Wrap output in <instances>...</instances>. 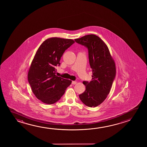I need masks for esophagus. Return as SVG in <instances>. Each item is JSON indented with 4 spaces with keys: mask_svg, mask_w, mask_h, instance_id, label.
<instances>
[{
    "mask_svg": "<svg viewBox=\"0 0 147 147\" xmlns=\"http://www.w3.org/2000/svg\"><path fill=\"white\" fill-rule=\"evenodd\" d=\"M77 82H75V81H72V84H75Z\"/></svg>",
    "mask_w": 147,
    "mask_h": 147,
    "instance_id": "34e87169",
    "label": "esophagus"
}]
</instances>
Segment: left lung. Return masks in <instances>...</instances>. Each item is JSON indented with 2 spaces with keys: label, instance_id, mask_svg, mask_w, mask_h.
I'll return each mask as SVG.
<instances>
[{
  "label": "left lung",
  "instance_id": "obj_1",
  "mask_svg": "<svg viewBox=\"0 0 147 147\" xmlns=\"http://www.w3.org/2000/svg\"><path fill=\"white\" fill-rule=\"evenodd\" d=\"M75 41L88 50L90 65L93 72L92 80L84 81L85 91L79 95L81 101L89 107H95L107 98L116 75L115 63L108 48L99 37L87 35Z\"/></svg>",
  "mask_w": 147,
  "mask_h": 147
}]
</instances>
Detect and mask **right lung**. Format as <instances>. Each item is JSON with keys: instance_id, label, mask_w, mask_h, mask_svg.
<instances>
[{"instance_id": "obj_1", "label": "right lung", "mask_w": 147, "mask_h": 147, "mask_svg": "<svg viewBox=\"0 0 147 147\" xmlns=\"http://www.w3.org/2000/svg\"><path fill=\"white\" fill-rule=\"evenodd\" d=\"M75 41L53 37L39 47L28 72V82L35 96L43 103L51 105L58 101L72 81L58 77L56 67L59 66L63 54Z\"/></svg>"}]
</instances>
